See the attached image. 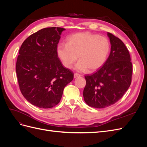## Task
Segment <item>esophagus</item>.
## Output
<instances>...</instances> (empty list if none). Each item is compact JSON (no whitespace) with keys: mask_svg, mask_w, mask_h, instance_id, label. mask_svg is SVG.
<instances>
[{"mask_svg":"<svg viewBox=\"0 0 147 147\" xmlns=\"http://www.w3.org/2000/svg\"><path fill=\"white\" fill-rule=\"evenodd\" d=\"M80 76H81V75L78 74H74V77L75 78H77V77H80Z\"/></svg>","mask_w":147,"mask_h":147,"instance_id":"obj_1","label":"esophagus"}]
</instances>
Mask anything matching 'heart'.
Instances as JSON below:
<instances>
[{"label":"heart","mask_w":147,"mask_h":147,"mask_svg":"<svg viewBox=\"0 0 147 147\" xmlns=\"http://www.w3.org/2000/svg\"><path fill=\"white\" fill-rule=\"evenodd\" d=\"M110 50L107 38L89 32H78L70 35L67 44L60 43L57 47L59 58L65 68L71 69L78 59L75 67L79 72H94L105 63Z\"/></svg>","instance_id":"heart-1"}]
</instances>
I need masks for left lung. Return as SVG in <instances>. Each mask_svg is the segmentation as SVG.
<instances>
[{"label": "left lung", "instance_id": "1", "mask_svg": "<svg viewBox=\"0 0 147 147\" xmlns=\"http://www.w3.org/2000/svg\"><path fill=\"white\" fill-rule=\"evenodd\" d=\"M111 45L110 55L102 67L85 77L83 97L91 107L103 109L119 100L131 83L132 65L129 53L124 43L107 32Z\"/></svg>", "mask_w": 147, "mask_h": 147}]
</instances>
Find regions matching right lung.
<instances>
[{
	"label": "right lung",
	"mask_w": 147,
	"mask_h": 147,
	"mask_svg": "<svg viewBox=\"0 0 147 147\" xmlns=\"http://www.w3.org/2000/svg\"><path fill=\"white\" fill-rule=\"evenodd\" d=\"M61 28H44L26 38L19 51L16 72L22 94L31 104L50 109L59 103L74 74L58 58Z\"/></svg>",
	"instance_id": "add662e5"
}]
</instances>
